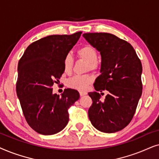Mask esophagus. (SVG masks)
Here are the masks:
<instances>
[{
  "label": "esophagus",
  "mask_w": 159,
  "mask_h": 159,
  "mask_svg": "<svg viewBox=\"0 0 159 159\" xmlns=\"http://www.w3.org/2000/svg\"><path fill=\"white\" fill-rule=\"evenodd\" d=\"M79 94H80V96L83 97V96H84V95L87 94V92H84V91H81V92H79Z\"/></svg>",
  "instance_id": "obj_1"
}]
</instances>
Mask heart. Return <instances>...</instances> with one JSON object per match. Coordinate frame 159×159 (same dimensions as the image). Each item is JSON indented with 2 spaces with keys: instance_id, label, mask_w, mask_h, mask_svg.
Segmentation results:
<instances>
[{
  "instance_id": "heart-1",
  "label": "heart",
  "mask_w": 159,
  "mask_h": 159,
  "mask_svg": "<svg viewBox=\"0 0 159 159\" xmlns=\"http://www.w3.org/2000/svg\"><path fill=\"white\" fill-rule=\"evenodd\" d=\"M78 55L80 58L83 59L88 62L87 69L95 70L98 67L97 62V52L96 48L91 45H86L78 50ZM73 65V58L72 54H67L63 60V70L66 73H70ZM92 78L89 75H75L67 81L69 87L77 90H85L88 86L92 83Z\"/></svg>"
}]
</instances>
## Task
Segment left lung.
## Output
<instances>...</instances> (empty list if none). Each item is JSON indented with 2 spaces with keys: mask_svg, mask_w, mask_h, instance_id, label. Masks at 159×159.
Listing matches in <instances>:
<instances>
[{
  "mask_svg": "<svg viewBox=\"0 0 159 159\" xmlns=\"http://www.w3.org/2000/svg\"><path fill=\"white\" fill-rule=\"evenodd\" d=\"M83 37L101 55V74L95 80V90L109 92L104 101L96 92L89 93L93 102L89 118L100 132H118L132 120L142 95L141 62L130 43L113 34L84 33Z\"/></svg>",
  "mask_w": 159,
  "mask_h": 159,
  "instance_id": "left-lung-1",
  "label": "left lung"
}]
</instances>
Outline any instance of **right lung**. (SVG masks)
<instances>
[{
    "label": "right lung",
    "mask_w": 159,
    "mask_h": 159,
    "mask_svg": "<svg viewBox=\"0 0 159 159\" xmlns=\"http://www.w3.org/2000/svg\"><path fill=\"white\" fill-rule=\"evenodd\" d=\"M53 35L32 43L18 63L16 94L29 126L39 134L62 131L69 120L67 110L79 99L77 90L67 89L62 96L52 86L62 73L63 60L81 35Z\"/></svg>",
    "instance_id": "right-lung-1"
}]
</instances>
